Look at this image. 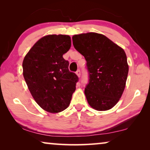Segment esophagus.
I'll return each mask as SVG.
<instances>
[{"instance_id":"34e87169","label":"esophagus","mask_w":150,"mask_h":150,"mask_svg":"<svg viewBox=\"0 0 150 150\" xmlns=\"http://www.w3.org/2000/svg\"><path fill=\"white\" fill-rule=\"evenodd\" d=\"M76 75H77L78 77L81 76V71H80L79 69V70L76 71Z\"/></svg>"}]
</instances>
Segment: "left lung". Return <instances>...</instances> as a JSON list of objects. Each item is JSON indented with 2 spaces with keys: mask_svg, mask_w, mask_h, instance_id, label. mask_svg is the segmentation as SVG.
Masks as SVG:
<instances>
[{
  "mask_svg": "<svg viewBox=\"0 0 150 150\" xmlns=\"http://www.w3.org/2000/svg\"><path fill=\"white\" fill-rule=\"evenodd\" d=\"M73 45L87 61L89 83L85 94L90 106L103 111L112 108L126 87L128 64L124 49L97 33L74 35Z\"/></svg>",
  "mask_w": 150,
  "mask_h": 150,
  "instance_id": "left-lung-1",
  "label": "left lung"
}]
</instances>
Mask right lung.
<instances>
[{
  "mask_svg": "<svg viewBox=\"0 0 150 150\" xmlns=\"http://www.w3.org/2000/svg\"><path fill=\"white\" fill-rule=\"evenodd\" d=\"M70 47L69 35H48L33 45L22 62L24 80L33 98L51 113L68 107L79 81L63 57Z\"/></svg>",
  "mask_w": 150,
  "mask_h": 150,
  "instance_id": "right-lung-1",
  "label": "right lung"
}]
</instances>
